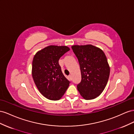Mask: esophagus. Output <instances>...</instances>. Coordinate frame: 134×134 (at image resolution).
<instances>
[{
    "label": "esophagus",
    "instance_id": "esophagus-1",
    "mask_svg": "<svg viewBox=\"0 0 134 134\" xmlns=\"http://www.w3.org/2000/svg\"><path fill=\"white\" fill-rule=\"evenodd\" d=\"M68 77H69V78H70V80H72V76H71V75H69V76H68Z\"/></svg>",
    "mask_w": 134,
    "mask_h": 134
}]
</instances>
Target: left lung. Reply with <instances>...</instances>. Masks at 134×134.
I'll return each instance as SVG.
<instances>
[{
	"mask_svg": "<svg viewBox=\"0 0 134 134\" xmlns=\"http://www.w3.org/2000/svg\"><path fill=\"white\" fill-rule=\"evenodd\" d=\"M72 49L81 74L77 90L86 100L95 99L104 90L109 79L110 68L106 56L100 49L92 45H74Z\"/></svg>",
	"mask_w": 134,
	"mask_h": 134,
	"instance_id": "8db88e82",
	"label": "left lung"
}]
</instances>
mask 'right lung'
Wrapping results in <instances>:
<instances>
[{
	"label": "right lung",
	"mask_w": 134,
	"mask_h": 134,
	"mask_svg": "<svg viewBox=\"0 0 134 134\" xmlns=\"http://www.w3.org/2000/svg\"><path fill=\"white\" fill-rule=\"evenodd\" d=\"M70 51L66 46L51 45L38 52L32 60V76L40 93L46 98L57 100L62 98L70 81L63 75L59 59Z\"/></svg>",
	"instance_id": "obj_1"
}]
</instances>
